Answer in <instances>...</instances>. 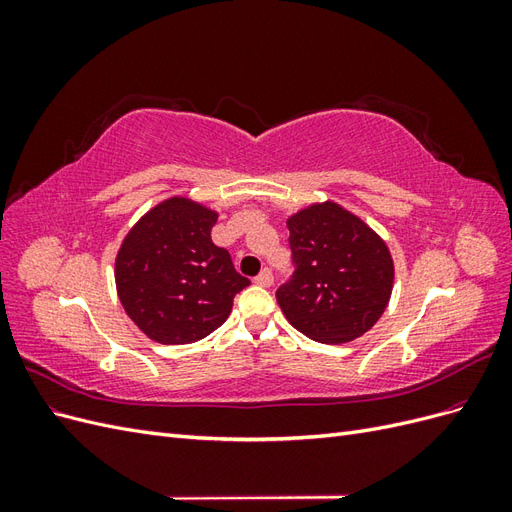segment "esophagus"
I'll list each match as a JSON object with an SVG mask.
<instances>
[{"mask_svg":"<svg viewBox=\"0 0 512 512\" xmlns=\"http://www.w3.org/2000/svg\"><path fill=\"white\" fill-rule=\"evenodd\" d=\"M254 282H256L258 286H262V288H269V286L273 284V273H271L269 269H262Z\"/></svg>","mask_w":512,"mask_h":512,"instance_id":"obj_1","label":"esophagus"}]
</instances>
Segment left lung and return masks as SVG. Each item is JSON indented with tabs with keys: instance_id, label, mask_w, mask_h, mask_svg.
Segmentation results:
<instances>
[{
	"instance_id": "left-lung-1",
	"label": "left lung",
	"mask_w": 512,
	"mask_h": 512,
	"mask_svg": "<svg viewBox=\"0 0 512 512\" xmlns=\"http://www.w3.org/2000/svg\"><path fill=\"white\" fill-rule=\"evenodd\" d=\"M292 280L277 290L286 320L320 344L365 335L391 301L395 265L389 245L335 200L288 215Z\"/></svg>"
}]
</instances>
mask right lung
I'll use <instances>...</instances> for the list:
<instances>
[{
	"mask_svg": "<svg viewBox=\"0 0 512 512\" xmlns=\"http://www.w3.org/2000/svg\"><path fill=\"white\" fill-rule=\"evenodd\" d=\"M218 211L170 196L151 207L123 237L115 286L130 320L164 346L192 344L226 322L245 286L230 254L211 241Z\"/></svg>",
	"mask_w": 512,
	"mask_h": 512,
	"instance_id": "right-lung-1",
	"label": "right lung"
}]
</instances>
